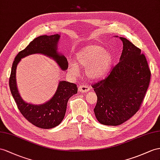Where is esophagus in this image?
Instances as JSON below:
<instances>
[{
  "mask_svg": "<svg viewBox=\"0 0 160 160\" xmlns=\"http://www.w3.org/2000/svg\"><path fill=\"white\" fill-rule=\"evenodd\" d=\"M89 90H90V87L88 86L85 85V84H82L78 87V91L82 93L87 92L88 91H89Z\"/></svg>",
  "mask_w": 160,
  "mask_h": 160,
  "instance_id": "obj_1",
  "label": "esophagus"
}]
</instances>
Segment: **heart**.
Masks as SVG:
<instances>
[{"mask_svg": "<svg viewBox=\"0 0 160 160\" xmlns=\"http://www.w3.org/2000/svg\"><path fill=\"white\" fill-rule=\"evenodd\" d=\"M76 63L69 64V70L76 74L79 67L86 68V74L91 80H99L106 76L111 68L113 57L111 52L100 45L91 44L83 47L76 55Z\"/></svg>", "mask_w": 160, "mask_h": 160, "instance_id": "heart-1", "label": "heart"}]
</instances>
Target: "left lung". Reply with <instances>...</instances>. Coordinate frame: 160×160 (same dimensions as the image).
Instances as JSON below:
<instances>
[{
  "label": "left lung",
  "instance_id": "obj_1",
  "mask_svg": "<svg viewBox=\"0 0 160 160\" xmlns=\"http://www.w3.org/2000/svg\"><path fill=\"white\" fill-rule=\"evenodd\" d=\"M120 38L123 42L120 62L106 78L92 84L97 96L94 112L97 120L107 126L122 124L138 111L151 78L141 49L126 38Z\"/></svg>",
  "mask_w": 160,
  "mask_h": 160
}]
</instances>
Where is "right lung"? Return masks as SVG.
Here are the masks:
<instances>
[{
    "mask_svg": "<svg viewBox=\"0 0 160 160\" xmlns=\"http://www.w3.org/2000/svg\"><path fill=\"white\" fill-rule=\"evenodd\" d=\"M59 34L43 35L34 39L23 51L15 57L11 68L9 87L19 112L31 124L40 128L49 129L58 126L63 120L69 98L77 93V85L66 81H60L55 95L51 99L41 105L28 103L19 95L16 84V68L22 58L28 55L40 53L54 59L62 70L68 68V60L57 52Z\"/></svg>",
    "mask_w": 160,
    "mask_h": 160,
    "instance_id": "add662e5",
    "label": "right lung"
}]
</instances>
